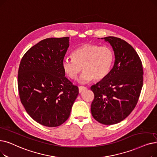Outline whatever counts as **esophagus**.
I'll use <instances>...</instances> for the list:
<instances>
[{
    "label": "esophagus",
    "instance_id": "1",
    "mask_svg": "<svg viewBox=\"0 0 157 157\" xmlns=\"http://www.w3.org/2000/svg\"><path fill=\"white\" fill-rule=\"evenodd\" d=\"M86 89V86H79V93L82 92L83 90H85Z\"/></svg>",
    "mask_w": 157,
    "mask_h": 157
}]
</instances>
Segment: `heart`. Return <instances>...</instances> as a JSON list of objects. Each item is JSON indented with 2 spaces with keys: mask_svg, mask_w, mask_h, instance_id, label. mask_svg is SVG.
I'll use <instances>...</instances> for the list:
<instances>
[{
  "mask_svg": "<svg viewBox=\"0 0 157 157\" xmlns=\"http://www.w3.org/2000/svg\"><path fill=\"white\" fill-rule=\"evenodd\" d=\"M114 54L108 46L85 44L72 53V58H65L62 67L68 77L76 79L81 71H84L79 82L86 83L92 79L99 81L110 72L113 63Z\"/></svg>",
  "mask_w": 157,
  "mask_h": 157,
  "instance_id": "b5f03b06",
  "label": "heart"
}]
</instances>
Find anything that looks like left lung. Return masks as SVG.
I'll return each mask as SVG.
<instances>
[{"label":"left lung","mask_w":157,"mask_h":157,"mask_svg":"<svg viewBox=\"0 0 157 157\" xmlns=\"http://www.w3.org/2000/svg\"><path fill=\"white\" fill-rule=\"evenodd\" d=\"M114 51L115 62L107 76L91 86L94 99L93 117L100 123L112 125L126 119L138 102L143 85V69L137 52L124 40L101 38Z\"/></svg>","instance_id":"left-lung-1"}]
</instances>
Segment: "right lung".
Instances as JSON below:
<instances>
[{
    "instance_id": "obj_1",
    "label": "right lung",
    "mask_w": 157,
    "mask_h": 157,
    "mask_svg": "<svg viewBox=\"0 0 157 157\" xmlns=\"http://www.w3.org/2000/svg\"><path fill=\"white\" fill-rule=\"evenodd\" d=\"M69 47V37L41 40L25 53L19 65L20 101L30 117L45 126L65 122L79 94L62 67Z\"/></svg>"
}]
</instances>
